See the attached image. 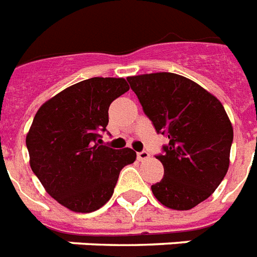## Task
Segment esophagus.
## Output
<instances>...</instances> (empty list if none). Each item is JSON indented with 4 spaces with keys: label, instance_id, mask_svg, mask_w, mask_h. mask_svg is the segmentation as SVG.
Wrapping results in <instances>:
<instances>
[{
    "label": "esophagus",
    "instance_id": "1",
    "mask_svg": "<svg viewBox=\"0 0 257 257\" xmlns=\"http://www.w3.org/2000/svg\"><path fill=\"white\" fill-rule=\"evenodd\" d=\"M137 159L140 161H144V160H148L149 159V153L147 151H143V152H139L137 153Z\"/></svg>",
    "mask_w": 257,
    "mask_h": 257
}]
</instances>
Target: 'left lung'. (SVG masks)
Here are the masks:
<instances>
[{
  "label": "left lung",
  "instance_id": "8db88e82",
  "mask_svg": "<svg viewBox=\"0 0 257 257\" xmlns=\"http://www.w3.org/2000/svg\"><path fill=\"white\" fill-rule=\"evenodd\" d=\"M157 133L169 144L156 159L164 177L152 185L155 197L188 211L215 192L229 168L233 128L223 104L189 78L168 72L126 78Z\"/></svg>",
  "mask_w": 257,
  "mask_h": 257
}]
</instances>
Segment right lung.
I'll use <instances>...</instances> for the list:
<instances>
[{
  "mask_svg": "<svg viewBox=\"0 0 257 257\" xmlns=\"http://www.w3.org/2000/svg\"><path fill=\"white\" fill-rule=\"evenodd\" d=\"M129 90L125 78L93 77L64 89L40 106L26 135L30 168L57 203L78 213L112 197L120 171L136 160L131 148L96 143L108 109Z\"/></svg>",
  "mask_w": 257,
  "mask_h": 257,
  "instance_id": "add662e5",
  "label": "right lung"
}]
</instances>
